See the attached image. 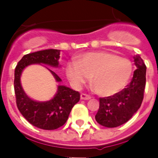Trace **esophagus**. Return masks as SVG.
Here are the masks:
<instances>
[{"label": "esophagus", "mask_w": 158, "mask_h": 158, "mask_svg": "<svg viewBox=\"0 0 158 158\" xmlns=\"http://www.w3.org/2000/svg\"><path fill=\"white\" fill-rule=\"evenodd\" d=\"M91 98V96H89V95H87V94H84L82 93L81 95H80V99L81 100H89Z\"/></svg>", "instance_id": "34e87169"}]
</instances>
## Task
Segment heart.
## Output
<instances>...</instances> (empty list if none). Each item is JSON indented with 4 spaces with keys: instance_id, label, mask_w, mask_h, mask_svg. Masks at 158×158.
I'll return each mask as SVG.
<instances>
[{
    "instance_id": "obj_1",
    "label": "heart",
    "mask_w": 158,
    "mask_h": 158,
    "mask_svg": "<svg viewBox=\"0 0 158 158\" xmlns=\"http://www.w3.org/2000/svg\"><path fill=\"white\" fill-rule=\"evenodd\" d=\"M133 66L129 59L106 52H89L67 66V76L75 88L91 83L100 96H113L121 91L130 79Z\"/></svg>"
}]
</instances>
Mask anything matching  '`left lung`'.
<instances>
[{
    "label": "left lung",
    "instance_id": "left-lung-1",
    "mask_svg": "<svg viewBox=\"0 0 158 158\" xmlns=\"http://www.w3.org/2000/svg\"><path fill=\"white\" fill-rule=\"evenodd\" d=\"M137 69L126 88L115 95L100 98L96 122L106 128H115L128 122L138 111L144 98L146 67L139 56H134Z\"/></svg>",
    "mask_w": 158,
    "mask_h": 158
}]
</instances>
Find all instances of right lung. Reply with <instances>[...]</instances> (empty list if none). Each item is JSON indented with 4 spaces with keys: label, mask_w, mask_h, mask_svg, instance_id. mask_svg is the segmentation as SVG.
I'll list each match as a JSON object with an SVG mask.
<instances>
[{
    "label": "right lung",
    "mask_w": 158,
    "mask_h": 158,
    "mask_svg": "<svg viewBox=\"0 0 158 158\" xmlns=\"http://www.w3.org/2000/svg\"><path fill=\"white\" fill-rule=\"evenodd\" d=\"M60 50L48 49L24 55L17 64L14 73L16 103L19 112L32 125L45 130H53L62 126L69 118L71 110L79 102L80 94L64 85H58L55 96L47 102L30 99L23 89L20 78L23 69L30 64H45L58 68ZM56 82L62 79L51 69Z\"/></svg>",
    "instance_id": "add662e5"
}]
</instances>
